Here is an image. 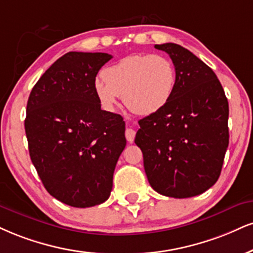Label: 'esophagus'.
Returning a JSON list of instances; mask_svg holds the SVG:
<instances>
[{
    "label": "esophagus",
    "instance_id": "34e87169",
    "mask_svg": "<svg viewBox=\"0 0 253 253\" xmlns=\"http://www.w3.org/2000/svg\"><path fill=\"white\" fill-rule=\"evenodd\" d=\"M135 136H136V131L131 127H126V141L129 143H132L133 139H135Z\"/></svg>",
    "mask_w": 253,
    "mask_h": 253
}]
</instances>
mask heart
I'll list each match as a JSON object with an SVG mask.
<instances>
[{
	"instance_id": "b5f03b06",
	"label": "heart",
	"mask_w": 253,
	"mask_h": 253,
	"mask_svg": "<svg viewBox=\"0 0 253 253\" xmlns=\"http://www.w3.org/2000/svg\"><path fill=\"white\" fill-rule=\"evenodd\" d=\"M95 81V92L107 110L117 105L120 96L137 115H150L167 105L176 88V68L167 56L133 54L103 70Z\"/></svg>"
}]
</instances>
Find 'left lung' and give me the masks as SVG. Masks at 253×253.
<instances>
[{
	"mask_svg": "<svg viewBox=\"0 0 253 253\" xmlns=\"http://www.w3.org/2000/svg\"><path fill=\"white\" fill-rule=\"evenodd\" d=\"M176 68L173 95L164 108L138 121L135 143L155 191L189 198L219 178L229 145V103L216 74L188 49L156 44Z\"/></svg>",
	"mask_w": 253,
	"mask_h": 253,
	"instance_id": "8db88e82",
	"label": "left lung"
}]
</instances>
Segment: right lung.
I'll use <instances>...</instances> for the list:
<instances>
[{
  "instance_id": "right-lung-1",
  "label": "right lung",
  "mask_w": 253,
  "mask_h": 253,
  "mask_svg": "<svg viewBox=\"0 0 253 253\" xmlns=\"http://www.w3.org/2000/svg\"><path fill=\"white\" fill-rule=\"evenodd\" d=\"M111 58L67 52L41 76L27 103L31 162L46 191L74 208L107 201L126 145L123 117L102 110L95 92L96 76Z\"/></svg>"
}]
</instances>
